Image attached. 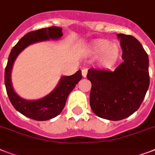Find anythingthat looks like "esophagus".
Masks as SVG:
<instances>
[{
	"label": "esophagus",
	"instance_id": "obj_1",
	"mask_svg": "<svg viewBox=\"0 0 155 155\" xmlns=\"http://www.w3.org/2000/svg\"><path fill=\"white\" fill-rule=\"evenodd\" d=\"M87 74V68H83L82 69V75L83 77H86Z\"/></svg>",
	"mask_w": 155,
	"mask_h": 155
}]
</instances>
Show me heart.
<instances>
[{
    "instance_id": "obj_1",
    "label": "heart",
    "mask_w": 155,
    "mask_h": 155,
    "mask_svg": "<svg viewBox=\"0 0 155 155\" xmlns=\"http://www.w3.org/2000/svg\"><path fill=\"white\" fill-rule=\"evenodd\" d=\"M93 51L97 54H103L102 63L106 66H111L117 61L120 55V48L117 45L110 44L107 41H100L93 46Z\"/></svg>"
}]
</instances>
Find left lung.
<instances>
[{
    "label": "left lung",
    "instance_id": "left-lung-1",
    "mask_svg": "<svg viewBox=\"0 0 155 155\" xmlns=\"http://www.w3.org/2000/svg\"><path fill=\"white\" fill-rule=\"evenodd\" d=\"M122 48V63L114 71L92 68L87 78L92 83L90 106L100 117L120 120L139 108L150 85L149 58L139 41L117 34Z\"/></svg>",
    "mask_w": 155,
    "mask_h": 155
}]
</instances>
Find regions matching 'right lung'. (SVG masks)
I'll return each instance as SVG.
<instances>
[{
    "label": "right lung",
    "mask_w": 155,
    "mask_h": 155,
    "mask_svg": "<svg viewBox=\"0 0 155 155\" xmlns=\"http://www.w3.org/2000/svg\"><path fill=\"white\" fill-rule=\"evenodd\" d=\"M62 28L51 26L31 31L22 37L13 47L5 71V84L11 104L17 111L25 117L36 120H47L55 117L63 111L70 92L82 79L81 71L72 75L63 76L57 87L50 94L37 101H26L13 90L11 82V71L16 58L25 47L35 42L49 39H58L63 36Z\"/></svg>",
    "instance_id": "obj_1"
}]
</instances>
